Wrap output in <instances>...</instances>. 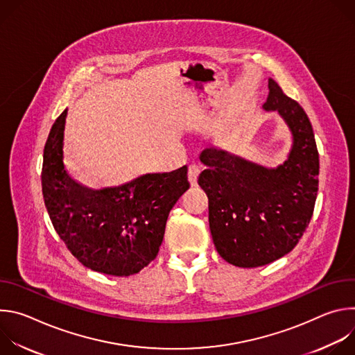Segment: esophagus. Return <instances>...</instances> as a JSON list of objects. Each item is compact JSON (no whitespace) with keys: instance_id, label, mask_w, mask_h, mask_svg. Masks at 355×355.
<instances>
[{"instance_id":"1","label":"esophagus","mask_w":355,"mask_h":355,"mask_svg":"<svg viewBox=\"0 0 355 355\" xmlns=\"http://www.w3.org/2000/svg\"><path fill=\"white\" fill-rule=\"evenodd\" d=\"M198 175H199V167L192 164L188 167V181L192 187L198 185Z\"/></svg>"}]
</instances>
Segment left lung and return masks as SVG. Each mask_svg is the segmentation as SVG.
<instances>
[{
	"label": "left lung",
	"instance_id": "obj_1",
	"mask_svg": "<svg viewBox=\"0 0 355 355\" xmlns=\"http://www.w3.org/2000/svg\"><path fill=\"white\" fill-rule=\"evenodd\" d=\"M263 108L277 111L292 135L284 164L268 168L226 150L200 153L208 168L198 184L209 199V227L215 247L229 264L254 268L293 250L315 209L319 187V153L303 108L268 80Z\"/></svg>",
	"mask_w": 355,
	"mask_h": 355
}]
</instances>
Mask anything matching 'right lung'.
Returning <instances> with one entry per match:
<instances>
[{
  "label": "right lung",
  "mask_w": 355,
  "mask_h": 355,
  "mask_svg": "<svg viewBox=\"0 0 355 355\" xmlns=\"http://www.w3.org/2000/svg\"><path fill=\"white\" fill-rule=\"evenodd\" d=\"M66 116L67 110L50 129L43 151L42 192L50 220L84 267L114 277L137 274L157 256L168 214L189 188L188 168L89 189L63 163Z\"/></svg>",
  "instance_id": "add662e5"
}]
</instances>
